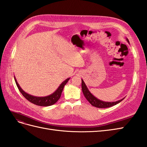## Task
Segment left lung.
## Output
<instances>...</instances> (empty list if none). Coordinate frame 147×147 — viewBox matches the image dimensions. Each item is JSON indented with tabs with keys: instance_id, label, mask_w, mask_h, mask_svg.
Returning <instances> with one entry per match:
<instances>
[{
	"instance_id": "1",
	"label": "left lung",
	"mask_w": 147,
	"mask_h": 147,
	"mask_svg": "<svg viewBox=\"0 0 147 147\" xmlns=\"http://www.w3.org/2000/svg\"><path fill=\"white\" fill-rule=\"evenodd\" d=\"M126 40L127 42L129 43V40L126 38ZM82 91L84 97H86V99L88 100V102L94 107L97 108H108L110 107H112L113 105H115L116 104L119 103L120 102L122 101L124 98L116 101V102H104L98 99H97L96 97L93 96L91 93L88 90L87 86H86L85 83H84V81L82 79Z\"/></svg>"
}]
</instances>
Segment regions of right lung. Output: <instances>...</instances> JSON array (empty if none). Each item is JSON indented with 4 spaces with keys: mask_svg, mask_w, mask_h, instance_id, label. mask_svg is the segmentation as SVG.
Returning a JSON list of instances; mask_svg holds the SVG:
<instances>
[{
    "mask_svg": "<svg viewBox=\"0 0 147 147\" xmlns=\"http://www.w3.org/2000/svg\"><path fill=\"white\" fill-rule=\"evenodd\" d=\"M69 79L70 78L66 79L65 81H64L63 83H62L60 84V86L58 87V88H57L55 91V92H53L51 95H49L45 97H36V96L30 95L28 94V93L25 92L20 86L19 84L18 83L16 80L15 77V80L17 85V87L18 88L20 92L23 94V96L25 97V98L27 100H28L29 102H30L31 103L37 105L43 106V107L52 105L53 104H55L56 102L59 99L62 94V92H63V90L64 89V87L66 84V83L68 82Z\"/></svg>",
    "mask_w": 147,
    "mask_h": 147,
    "instance_id": "add662e5",
    "label": "right lung"
}]
</instances>
